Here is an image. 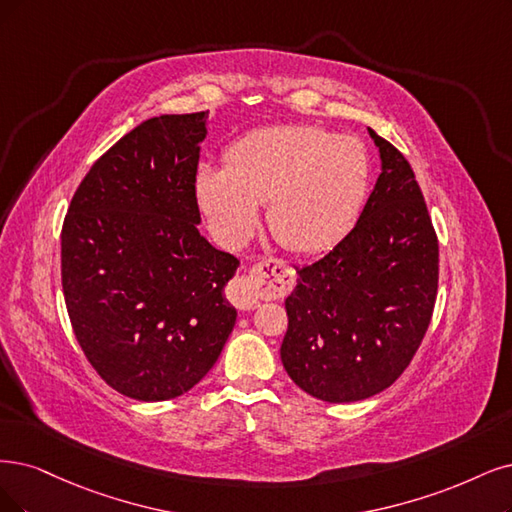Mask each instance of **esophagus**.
I'll use <instances>...</instances> for the list:
<instances>
[{"mask_svg":"<svg viewBox=\"0 0 512 512\" xmlns=\"http://www.w3.org/2000/svg\"><path fill=\"white\" fill-rule=\"evenodd\" d=\"M295 285L293 270L285 261H259L249 276H238L230 285V299L238 310H255L259 299H278L291 293Z\"/></svg>","mask_w":512,"mask_h":512,"instance_id":"esophagus-1","label":"esophagus"}]
</instances>
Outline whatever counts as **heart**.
<instances>
[{
	"instance_id": "b5f03b06",
	"label": "heart",
	"mask_w": 512,
	"mask_h": 512,
	"mask_svg": "<svg viewBox=\"0 0 512 512\" xmlns=\"http://www.w3.org/2000/svg\"><path fill=\"white\" fill-rule=\"evenodd\" d=\"M369 183L363 145L310 126L259 128L232 143L223 168L200 166L194 194L213 238L238 246L249 238L266 206L280 246L295 255L329 251L346 236Z\"/></svg>"
}]
</instances>
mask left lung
I'll return each instance as SVG.
<instances>
[{
	"label": "left lung",
	"mask_w": 512,
	"mask_h": 512,
	"mask_svg": "<svg viewBox=\"0 0 512 512\" xmlns=\"http://www.w3.org/2000/svg\"><path fill=\"white\" fill-rule=\"evenodd\" d=\"M382 173L352 230L297 268L280 358L314 399L354 403L396 382L430 325L439 242L405 156L369 128Z\"/></svg>",
	"instance_id": "1"
}]
</instances>
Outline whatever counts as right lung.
I'll return each instance as SVG.
<instances>
[{
    "instance_id": "add662e5",
    "label": "right lung",
    "mask_w": 512,
    "mask_h": 512,
    "mask_svg": "<svg viewBox=\"0 0 512 512\" xmlns=\"http://www.w3.org/2000/svg\"><path fill=\"white\" fill-rule=\"evenodd\" d=\"M208 111L149 118L103 154L61 234L71 327L103 380L168 401L213 369L236 323L240 261L198 232L194 179Z\"/></svg>"
}]
</instances>
